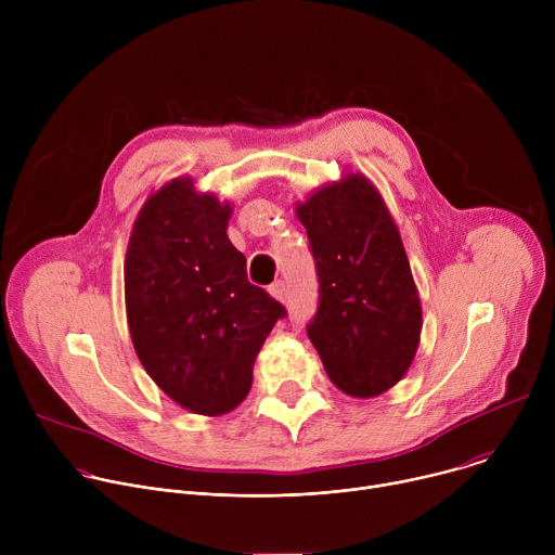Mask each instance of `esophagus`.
<instances>
[{
    "label": "esophagus",
    "instance_id": "esophagus-1",
    "mask_svg": "<svg viewBox=\"0 0 555 555\" xmlns=\"http://www.w3.org/2000/svg\"><path fill=\"white\" fill-rule=\"evenodd\" d=\"M268 292L276 298V300H281V302H285V296H287V287H285V281H276V283H272L270 287H268Z\"/></svg>",
    "mask_w": 555,
    "mask_h": 555
}]
</instances>
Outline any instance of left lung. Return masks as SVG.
<instances>
[{
    "label": "left lung",
    "instance_id": "left-lung-1",
    "mask_svg": "<svg viewBox=\"0 0 555 555\" xmlns=\"http://www.w3.org/2000/svg\"><path fill=\"white\" fill-rule=\"evenodd\" d=\"M319 270V311L307 327L330 379L351 398H375L411 369L422 302L402 236L362 173L296 204Z\"/></svg>",
    "mask_w": 555,
    "mask_h": 555
}]
</instances>
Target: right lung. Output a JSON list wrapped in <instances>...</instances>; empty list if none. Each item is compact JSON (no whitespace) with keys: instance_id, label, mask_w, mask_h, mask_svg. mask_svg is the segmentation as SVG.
Wrapping results in <instances>:
<instances>
[{"instance_id":"right-lung-1","label":"right lung","mask_w":555,"mask_h":555,"mask_svg":"<svg viewBox=\"0 0 555 555\" xmlns=\"http://www.w3.org/2000/svg\"><path fill=\"white\" fill-rule=\"evenodd\" d=\"M230 202L176 178L142 204L125 257V307L149 377L182 409L240 406L255 360L285 307L246 274L228 240Z\"/></svg>"}]
</instances>
